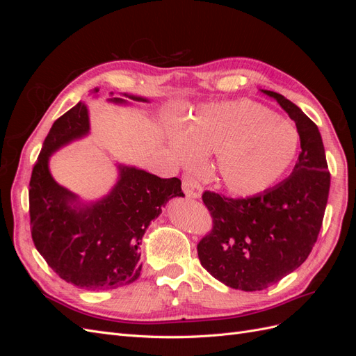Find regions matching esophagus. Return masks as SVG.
<instances>
[{
    "label": "esophagus",
    "mask_w": 356,
    "mask_h": 356,
    "mask_svg": "<svg viewBox=\"0 0 356 356\" xmlns=\"http://www.w3.org/2000/svg\"><path fill=\"white\" fill-rule=\"evenodd\" d=\"M182 190H184L186 196L191 199H199L202 196V186L190 175H186L182 179Z\"/></svg>",
    "instance_id": "34e87169"
}]
</instances>
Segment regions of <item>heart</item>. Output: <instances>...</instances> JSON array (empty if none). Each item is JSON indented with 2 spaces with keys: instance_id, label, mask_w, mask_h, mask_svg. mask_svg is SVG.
I'll list each match as a JSON object with an SVG mask.
<instances>
[{
  "instance_id": "heart-1",
  "label": "heart",
  "mask_w": 356,
  "mask_h": 356,
  "mask_svg": "<svg viewBox=\"0 0 356 356\" xmlns=\"http://www.w3.org/2000/svg\"><path fill=\"white\" fill-rule=\"evenodd\" d=\"M298 148L293 123L248 99L200 106L184 134L172 138V149L187 168L197 166L202 154H217L215 178L239 197L261 195L282 181Z\"/></svg>"
}]
</instances>
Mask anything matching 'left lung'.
Wrapping results in <instances>:
<instances>
[{"mask_svg":"<svg viewBox=\"0 0 356 356\" xmlns=\"http://www.w3.org/2000/svg\"><path fill=\"white\" fill-rule=\"evenodd\" d=\"M270 96L294 120L300 135L297 163L273 188L246 199L204 191L213 227L199 242L202 266L234 289L261 291L306 261L324 220L330 172L318 126L285 96Z\"/></svg>","mask_w":356,"mask_h":356,"instance_id":"obj_1","label":"left lung"}]
</instances>
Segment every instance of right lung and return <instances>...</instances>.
I'll return each mask as SVG.
<instances>
[{"instance_id": "right-lung-1", "label": "right lung", "mask_w": 356, "mask_h": 356, "mask_svg": "<svg viewBox=\"0 0 356 356\" xmlns=\"http://www.w3.org/2000/svg\"><path fill=\"white\" fill-rule=\"evenodd\" d=\"M95 88L90 95L96 98ZM147 98L110 93L108 102L129 105ZM90 134L88 104L80 101L53 123L29 182L31 234L37 251L63 281L101 291L135 282L141 275L139 245L149 222L174 197H184L178 178H160L117 163L113 188L84 202L53 178L49 161L58 149Z\"/></svg>"}]
</instances>
